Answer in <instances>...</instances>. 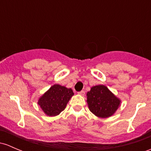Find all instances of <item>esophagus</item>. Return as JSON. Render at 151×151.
<instances>
[{
  "label": "esophagus",
  "instance_id": "1",
  "mask_svg": "<svg viewBox=\"0 0 151 151\" xmlns=\"http://www.w3.org/2000/svg\"><path fill=\"white\" fill-rule=\"evenodd\" d=\"M78 94H79V95H80V96H85V91H84V90H82V91L79 92Z\"/></svg>",
  "mask_w": 151,
  "mask_h": 151
}]
</instances>
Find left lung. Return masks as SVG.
<instances>
[{"instance_id":"1","label":"left lung","mask_w":151,"mask_h":151,"mask_svg":"<svg viewBox=\"0 0 151 151\" xmlns=\"http://www.w3.org/2000/svg\"><path fill=\"white\" fill-rule=\"evenodd\" d=\"M87 103L90 111L99 118L113 116L121 106L122 101L106 85H98L87 93Z\"/></svg>"}]
</instances>
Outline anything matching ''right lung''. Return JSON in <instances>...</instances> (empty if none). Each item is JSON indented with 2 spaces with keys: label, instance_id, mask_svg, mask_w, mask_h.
<instances>
[{
  "label": "right lung",
  "instance_id": "1",
  "mask_svg": "<svg viewBox=\"0 0 151 151\" xmlns=\"http://www.w3.org/2000/svg\"><path fill=\"white\" fill-rule=\"evenodd\" d=\"M73 96L71 88L55 84L40 97L37 104L45 115L55 116L64 110Z\"/></svg>",
  "mask_w": 151,
  "mask_h": 151
}]
</instances>
